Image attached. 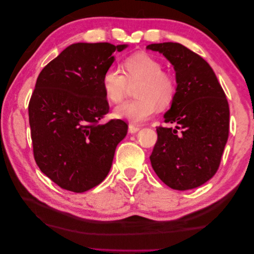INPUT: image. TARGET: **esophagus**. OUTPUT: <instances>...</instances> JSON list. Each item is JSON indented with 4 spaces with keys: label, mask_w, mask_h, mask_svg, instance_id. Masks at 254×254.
Returning a JSON list of instances; mask_svg holds the SVG:
<instances>
[{
    "label": "esophagus",
    "mask_w": 254,
    "mask_h": 254,
    "mask_svg": "<svg viewBox=\"0 0 254 254\" xmlns=\"http://www.w3.org/2000/svg\"><path fill=\"white\" fill-rule=\"evenodd\" d=\"M128 128H129V132L130 133H135V132H137L140 130V126L139 125H135V124H132V123H130Z\"/></svg>",
    "instance_id": "34e87169"
}]
</instances>
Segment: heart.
I'll return each instance as SVG.
<instances>
[{
    "label": "heart",
    "instance_id": "1",
    "mask_svg": "<svg viewBox=\"0 0 254 254\" xmlns=\"http://www.w3.org/2000/svg\"><path fill=\"white\" fill-rule=\"evenodd\" d=\"M125 75L118 67L107 68L103 75V88L107 98L120 104L125 98L128 84H136L133 101L123 104L117 109V115L133 123L148 120L158 106L170 105L176 93V84L170 75L162 72V64L147 53H136L125 59Z\"/></svg>",
    "mask_w": 254,
    "mask_h": 254
}]
</instances>
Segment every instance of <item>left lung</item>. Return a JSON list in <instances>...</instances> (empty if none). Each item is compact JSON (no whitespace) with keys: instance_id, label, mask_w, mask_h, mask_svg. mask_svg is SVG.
Listing matches in <instances>:
<instances>
[{"instance_id":"1","label":"left lung","mask_w":254,"mask_h":254,"mask_svg":"<svg viewBox=\"0 0 254 254\" xmlns=\"http://www.w3.org/2000/svg\"><path fill=\"white\" fill-rule=\"evenodd\" d=\"M173 64L176 93L164 122L175 128L158 127V141L150 156L153 171L167 187L191 190L217 172L229 136V104L206 61L180 43H152Z\"/></svg>"}]
</instances>
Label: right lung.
Returning a JSON list of instances; mask_svg holds the SVG:
<instances>
[{"label": "right lung", "instance_id": "add662e5", "mask_svg": "<svg viewBox=\"0 0 254 254\" xmlns=\"http://www.w3.org/2000/svg\"><path fill=\"white\" fill-rule=\"evenodd\" d=\"M127 47L74 43L38 76L28 105L34 157L61 189L83 193L110 172L128 125L122 120L99 123L109 112L102 79L115 59L113 53Z\"/></svg>", "mask_w": 254, "mask_h": 254}]
</instances>
